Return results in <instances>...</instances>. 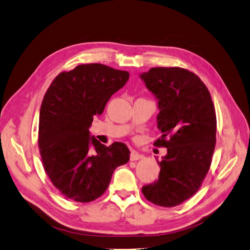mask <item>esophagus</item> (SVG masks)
<instances>
[{"label":"esophagus","instance_id":"esophagus-1","mask_svg":"<svg viewBox=\"0 0 250 250\" xmlns=\"http://www.w3.org/2000/svg\"><path fill=\"white\" fill-rule=\"evenodd\" d=\"M144 156L140 154V153H138V152H136V151H134V150H132L131 151V155H130V158H131V161H137V159H142Z\"/></svg>","mask_w":250,"mask_h":250}]
</instances>
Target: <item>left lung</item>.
Returning a JSON list of instances; mask_svg holds the SVG:
<instances>
[{"label":"left lung","mask_w":250,"mask_h":250,"mask_svg":"<svg viewBox=\"0 0 250 250\" xmlns=\"http://www.w3.org/2000/svg\"><path fill=\"white\" fill-rule=\"evenodd\" d=\"M157 100L155 143L167 154L157 163L158 180L143 186L146 200L163 207L187 201L201 187L215 146L216 116L206 85L181 67H153L139 75Z\"/></svg>","instance_id":"1"}]
</instances>
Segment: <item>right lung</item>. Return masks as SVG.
I'll return each instance as SVG.
<instances>
[{"mask_svg":"<svg viewBox=\"0 0 250 250\" xmlns=\"http://www.w3.org/2000/svg\"><path fill=\"white\" fill-rule=\"evenodd\" d=\"M130 74L99 63L81 64L56 77L39 116V148L50 181L61 193L81 203L104 193L114 170L130 159L124 143L102 145L91 135L95 115L104 112Z\"/></svg>","mask_w":250,"mask_h":250,"instance_id":"add662e5","label":"right lung"}]
</instances>
